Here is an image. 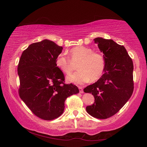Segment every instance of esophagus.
<instances>
[{"mask_svg":"<svg viewBox=\"0 0 147 147\" xmlns=\"http://www.w3.org/2000/svg\"><path fill=\"white\" fill-rule=\"evenodd\" d=\"M78 88H79V90H80V93H83V89L82 87L79 86V87H78Z\"/></svg>","mask_w":147,"mask_h":147,"instance_id":"1","label":"esophagus"}]
</instances>
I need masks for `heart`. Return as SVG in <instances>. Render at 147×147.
Instances as JSON below:
<instances>
[{
  "label": "heart",
  "instance_id": "obj_1",
  "mask_svg": "<svg viewBox=\"0 0 147 147\" xmlns=\"http://www.w3.org/2000/svg\"><path fill=\"white\" fill-rule=\"evenodd\" d=\"M69 59L61 54L55 59V64L62 72L67 75L71 74L76 64V73L69 76L67 80L75 84L95 82L102 77L105 67V59L101 54L83 46H76L69 51Z\"/></svg>",
  "mask_w": 147,
  "mask_h": 147
}]
</instances>
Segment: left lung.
<instances>
[{
  "mask_svg": "<svg viewBox=\"0 0 147 147\" xmlns=\"http://www.w3.org/2000/svg\"><path fill=\"white\" fill-rule=\"evenodd\" d=\"M94 41L104 54L105 67L100 78L84 88L95 98L94 103L86 110L92 116L105 119L119 111L132 95L133 63L124 46L100 37Z\"/></svg>",
  "mask_w": 147,
  "mask_h": 147,
  "instance_id": "obj_1",
  "label": "left lung"
}]
</instances>
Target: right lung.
<instances>
[{
	"label": "right lung",
	"mask_w": 147,
	"mask_h": 147,
	"mask_svg": "<svg viewBox=\"0 0 147 147\" xmlns=\"http://www.w3.org/2000/svg\"><path fill=\"white\" fill-rule=\"evenodd\" d=\"M62 49L43 40L30 45L19 61V95L30 111L43 120L59 117L63 113L66 98L79 93L76 85L64 83V74L55 64Z\"/></svg>",
	"instance_id": "obj_1"
}]
</instances>
